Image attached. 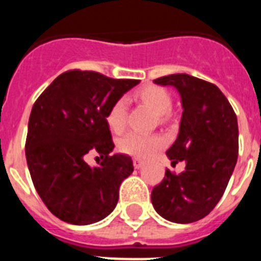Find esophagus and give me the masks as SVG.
<instances>
[{"mask_svg":"<svg viewBox=\"0 0 261 261\" xmlns=\"http://www.w3.org/2000/svg\"><path fill=\"white\" fill-rule=\"evenodd\" d=\"M133 161H134V167L137 168V169H139V168L143 165V161L141 159H134Z\"/></svg>","mask_w":261,"mask_h":261,"instance_id":"obj_1","label":"esophagus"}]
</instances>
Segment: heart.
<instances>
[{
    "instance_id": "obj_1",
    "label": "heart",
    "mask_w": 261,
    "mask_h": 261,
    "mask_svg": "<svg viewBox=\"0 0 261 261\" xmlns=\"http://www.w3.org/2000/svg\"><path fill=\"white\" fill-rule=\"evenodd\" d=\"M135 98L149 107L161 122L167 120V115L172 110V96L165 88L159 85H145L135 92ZM127 106L123 98L112 102L107 112L106 120L114 134H122L126 128ZM164 139L160 135H143L138 133H128L118 143L119 150L135 159H147L161 149Z\"/></svg>"
}]
</instances>
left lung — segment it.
<instances>
[{"label": "left lung", "instance_id": "left-lung-1", "mask_svg": "<svg viewBox=\"0 0 261 261\" xmlns=\"http://www.w3.org/2000/svg\"><path fill=\"white\" fill-rule=\"evenodd\" d=\"M154 83L174 87L181 97L180 130L167 155L173 164L184 160L186 169L180 174L167 169L151 191V203L171 222H196L217 206L234 171L237 116L219 88L204 80L171 74Z\"/></svg>", "mask_w": 261, "mask_h": 261}]
</instances>
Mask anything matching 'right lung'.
Returning <instances> with one entry per match:
<instances>
[{
  "label": "right lung",
  "instance_id": "right-lung-1",
  "mask_svg": "<svg viewBox=\"0 0 261 261\" xmlns=\"http://www.w3.org/2000/svg\"><path fill=\"white\" fill-rule=\"evenodd\" d=\"M137 84L139 80L75 69L58 75L35 101L27 164L43 203L63 222H98L116 207L119 187L134 167L130 155H110L115 145L106 116L112 102ZM93 151L105 160L92 168L85 155Z\"/></svg>",
  "mask_w": 261,
  "mask_h": 261
}]
</instances>
